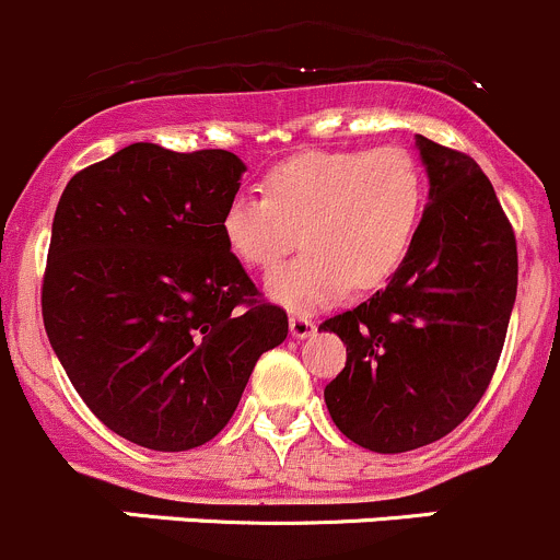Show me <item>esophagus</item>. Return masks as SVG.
<instances>
[{
  "label": "esophagus",
  "mask_w": 560,
  "mask_h": 560,
  "mask_svg": "<svg viewBox=\"0 0 560 560\" xmlns=\"http://www.w3.org/2000/svg\"><path fill=\"white\" fill-rule=\"evenodd\" d=\"M288 326H291V337H296V340H307L315 335V320L307 315H291Z\"/></svg>",
  "instance_id": "esophagus-1"
}]
</instances>
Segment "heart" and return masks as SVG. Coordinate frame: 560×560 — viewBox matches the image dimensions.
Listing matches in <instances>:
<instances>
[{"mask_svg":"<svg viewBox=\"0 0 560 560\" xmlns=\"http://www.w3.org/2000/svg\"><path fill=\"white\" fill-rule=\"evenodd\" d=\"M422 201V174L406 149L307 152L269 171L264 196L231 198L220 236L236 261L269 272L302 231L307 253L269 275L267 293L307 313L340 302L353 282L389 280L411 253Z\"/></svg>","mask_w":560,"mask_h":560,"instance_id":"1","label":"heart"}]
</instances>
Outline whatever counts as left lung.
<instances>
[{
  "label": "left lung",
  "mask_w": 560,
  "mask_h": 560,
  "mask_svg": "<svg viewBox=\"0 0 560 560\" xmlns=\"http://www.w3.org/2000/svg\"><path fill=\"white\" fill-rule=\"evenodd\" d=\"M428 203L384 291L324 320L346 368L324 389L346 439L397 455L444 439L485 395L517 296V245L468 154L417 136Z\"/></svg>",
  "instance_id": "1"
}]
</instances>
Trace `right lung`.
Segmentation results:
<instances>
[{
  "label": "right lung",
  "mask_w": 560,
  "mask_h": 560,
  "mask_svg": "<svg viewBox=\"0 0 560 560\" xmlns=\"http://www.w3.org/2000/svg\"><path fill=\"white\" fill-rule=\"evenodd\" d=\"M247 165L130 143L79 171L51 225L43 324L94 417L154 452L212 441L288 315L220 236Z\"/></svg>",
  "instance_id": "1"
}]
</instances>
